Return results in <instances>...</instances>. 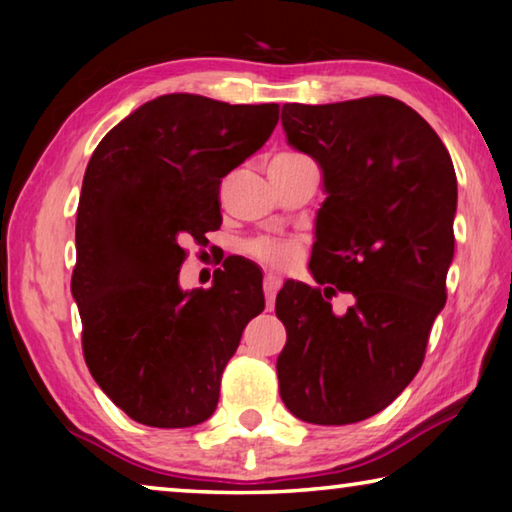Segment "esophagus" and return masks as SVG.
<instances>
[{"mask_svg": "<svg viewBox=\"0 0 512 512\" xmlns=\"http://www.w3.org/2000/svg\"><path fill=\"white\" fill-rule=\"evenodd\" d=\"M280 280H277V277H273V275H266L264 277V298H266V309H273V305H275V296H277V291H280Z\"/></svg>", "mask_w": 512, "mask_h": 512, "instance_id": "obj_1", "label": "esophagus"}]
</instances>
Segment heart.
I'll return each instance as SVG.
<instances>
[{"label":"heart","instance_id":"b5f03b06","mask_svg":"<svg viewBox=\"0 0 512 512\" xmlns=\"http://www.w3.org/2000/svg\"><path fill=\"white\" fill-rule=\"evenodd\" d=\"M284 155H291V153H284ZM244 248L250 257H255L257 262H262L271 268H287L298 255V244L291 239L259 237V239L248 241Z\"/></svg>","mask_w":512,"mask_h":512}]
</instances>
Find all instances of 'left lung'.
<instances>
[{
    "label": "left lung",
    "instance_id": "1",
    "mask_svg": "<svg viewBox=\"0 0 512 512\" xmlns=\"http://www.w3.org/2000/svg\"><path fill=\"white\" fill-rule=\"evenodd\" d=\"M287 140L323 169L309 268L320 287L287 282L280 395L296 418L352 424L384 411L427 352L454 257L456 173L436 131L393 97L287 103ZM350 292L336 317L328 302Z\"/></svg>",
    "mask_w": 512,
    "mask_h": 512
}]
</instances>
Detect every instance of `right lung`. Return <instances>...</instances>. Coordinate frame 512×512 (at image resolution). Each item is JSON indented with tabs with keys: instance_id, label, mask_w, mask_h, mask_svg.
I'll return each mask as SVG.
<instances>
[{
	"instance_id": "right-lung-1",
	"label": "right lung",
	"mask_w": 512,
	"mask_h": 512,
	"mask_svg": "<svg viewBox=\"0 0 512 512\" xmlns=\"http://www.w3.org/2000/svg\"><path fill=\"white\" fill-rule=\"evenodd\" d=\"M277 103L230 106L164 94L103 137L76 210L72 296L92 377L128 418L183 429L210 418L221 375L262 314L253 264L180 291L183 241L221 225V180L271 137Z\"/></svg>"
}]
</instances>
